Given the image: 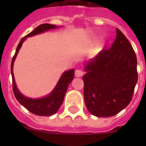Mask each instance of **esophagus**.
<instances>
[{
    "label": "esophagus",
    "mask_w": 146,
    "mask_h": 146,
    "mask_svg": "<svg viewBox=\"0 0 146 146\" xmlns=\"http://www.w3.org/2000/svg\"><path fill=\"white\" fill-rule=\"evenodd\" d=\"M83 73H84L82 70H76L75 71V76L76 77H81L83 75Z\"/></svg>",
    "instance_id": "34e87169"
}]
</instances>
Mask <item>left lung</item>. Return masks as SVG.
<instances>
[{
	"instance_id": "left-lung-1",
	"label": "left lung",
	"mask_w": 146,
	"mask_h": 146,
	"mask_svg": "<svg viewBox=\"0 0 146 146\" xmlns=\"http://www.w3.org/2000/svg\"><path fill=\"white\" fill-rule=\"evenodd\" d=\"M109 50L85 62L84 100L88 111L98 117H112L131 102L138 80L137 59L131 44L116 29Z\"/></svg>"
}]
</instances>
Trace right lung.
I'll return each mask as SVG.
<instances>
[{"label": "right lung", "instance_id": "1", "mask_svg": "<svg viewBox=\"0 0 146 146\" xmlns=\"http://www.w3.org/2000/svg\"><path fill=\"white\" fill-rule=\"evenodd\" d=\"M58 28V26L52 24L44 23L42 24L35 28L33 32H31L29 34L26 35L23 38L21 41L19 42V44L17 48L16 53L13 57L12 62H11V75H12L13 80V90L14 96L17 100L19 102V104L25 107L28 111L31 113L36 114L38 116H51L57 113V111L59 110L60 107L61 106L63 101H64V96L66 92L69 84L74 78V70L71 69L70 70H66L63 73L60 80H58L56 86L53 89L52 92L49 93L48 96L40 98H32L26 97L19 91L17 88V84L15 82L14 75L13 72V64L17 57L19 49L22 47V44L24 41L29 37H32L34 35H38L44 32L54 29Z\"/></svg>", "mask_w": 146, "mask_h": 146}]
</instances>
